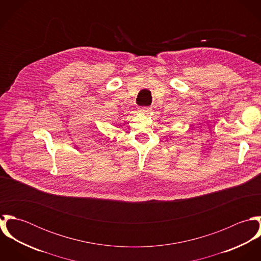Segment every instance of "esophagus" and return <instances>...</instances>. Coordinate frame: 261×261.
<instances>
[{
	"label": "esophagus",
	"mask_w": 261,
	"mask_h": 261,
	"mask_svg": "<svg viewBox=\"0 0 261 261\" xmlns=\"http://www.w3.org/2000/svg\"><path fill=\"white\" fill-rule=\"evenodd\" d=\"M139 111H140V112H143V113H148V112H150V108H147V107L140 108Z\"/></svg>",
	"instance_id": "obj_1"
}]
</instances>
